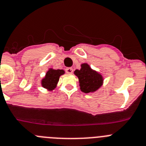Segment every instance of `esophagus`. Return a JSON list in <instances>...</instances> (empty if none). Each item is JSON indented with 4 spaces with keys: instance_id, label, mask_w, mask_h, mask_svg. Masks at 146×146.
<instances>
[{
    "instance_id": "34e87169",
    "label": "esophagus",
    "mask_w": 146,
    "mask_h": 146,
    "mask_svg": "<svg viewBox=\"0 0 146 146\" xmlns=\"http://www.w3.org/2000/svg\"><path fill=\"white\" fill-rule=\"evenodd\" d=\"M65 70H66V73H68V74H72L73 72V70L72 68H67Z\"/></svg>"
}]
</instances>
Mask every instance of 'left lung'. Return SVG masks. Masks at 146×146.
Segmentation results:
<instances>
[{"mask_svg":"<svg viewBox=\"0 0 146 146\" xmlns=\"http://www.w3.org/2000/svg\"><path fill=\"white\" fill-rule=\"evenodd\" d=\"M80 70H76L74 74L78 78L81 92H94L102 86L103 78L98 72L92 70L87 63H83Z\"/></svg>","mask_w":146,"mask_h":146,"instance_id":"left-lung-1","label":"left lung"}]
</instances>
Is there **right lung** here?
Segmentation results:
<instances>
[{"label": "right lung", "instance_id": "right-lung-1", "mask_svg": "<svg viewBox=\"0 0 146 146\" xmlns=\"http://www.w3.org/2000/svg\"><path fill=\"white\" fill-rule=\"evenodd\" d=\"M64 73V70H54L52 68L48 69L46 73L45 77L41 80V86L49 91H52L57 86L60 76L63 75Z\"/></svg>", "mask_w": 146, "mask_h": 146}]
</instances>
